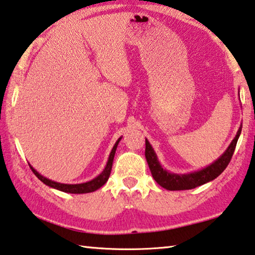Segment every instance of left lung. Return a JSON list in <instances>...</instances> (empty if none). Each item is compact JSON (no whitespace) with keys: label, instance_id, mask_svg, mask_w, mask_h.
<instances>
[{"label":"left lung","instance_id":"8db88e82","mask_svg":"<svg viewBox=\"0 0 255 255\" xmlns=\"http://www.w3.org/2000/svg\"><path fill=\"white\" fill-rule=\"evenodd\" d=\"M242 132V127H240L239 131H237L236 136L229 144L226 151H225L222 156L211 165L207 166L206 168H202L198 172L190 173V174H173L167 172L160 165L159 160L156 156L155 150L152 149L151 144L149 141L145 139V159H147L148 166L151 172L152 177L160 186L164 187L166 190L169 191H179V190H191L194 187L200 186L202 184L212 181L216 177H218L222 174L226 167L228 166L229 161L232 159V156L235 150L237 140H239L240 134Z\"/></svg>","mask_w":255,"mask_h":255}]
</instances>
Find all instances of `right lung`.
<instances>
[{
  "instance_id": "add662e5",
  "label": "right lung",
  "mask_w": 255,
  "mask_h": 255,
  "mask_svg": "<svg viewBox=\"0 0 255 255\" xmlns=\"http://www.w3.org/2000/svg\"><path fill=\"white\" fill-rule=\"evenodd\" d=\"M121 139H122V137H120V139L116 141V143L114 144V147H113L112 151L110 153V157H108V160H107V164H106L105 169H104L103 172L100 173L97 177H95L94 179H91V181H89V182L81 183V184H63V183L54 182V181H52V179H48V178L44 177L43 175H40L35 168H32L31 165H29V166H30L32 173L35 174L36 176L38 177L40 181L44 183V184L48 185L49 187H53V189L60 190L62 192H66V193H74V194L89 193V192H94L96 190H98L99 187H102L108 181V177H110V175H111V170H112V166H113V160H114L116 148H118V144H119V142L121 141Z\"/></svg>"
}]
</instances>
